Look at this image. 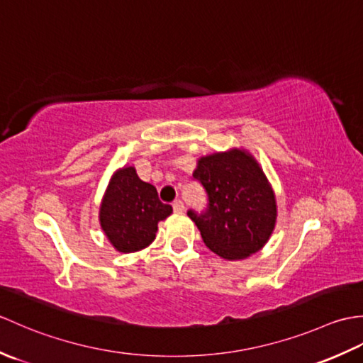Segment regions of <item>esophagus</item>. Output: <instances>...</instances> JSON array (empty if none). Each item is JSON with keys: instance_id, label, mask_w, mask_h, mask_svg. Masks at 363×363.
<instances>
[{"instance_id": "1", "label": "esophagus", "mask_w": 363, "mask_h": 363, "mask_svg": "<svg viewBox=\"0 0 363 363\" xmlns=\"http://www.w3.org/2000/svg\"><path fill=\"white\" fill-rule=\"evenodd\" d=\"M173 211L176 213H182L184 212V203L181 201V199H176V201L173 203Z\"/></svg>"}]
</instances>
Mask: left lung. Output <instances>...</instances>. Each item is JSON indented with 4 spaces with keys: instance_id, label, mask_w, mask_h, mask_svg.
<instances>
[{
    "instance_id": "1",
    "label": "left lung",
    "mask_w": 363,
    "mask_h": 363,
    "mask_svg": "<svg viewBox=\"0 0 363 363\" xmlns=\"http://www.w3.org/2000/svg\"><path fill=\"white\" fill-rule=\"evenodd\" d=\"M194 179L206 190L201 212L189 209L209 250L223 259L257 252L273 233L276 203L265 174L245 151L217 152L199 159Z\"/></svg>"
}]
</instances>
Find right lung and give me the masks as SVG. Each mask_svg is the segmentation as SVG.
Listing matches in <instances>:
<instances>
[{"mask_svg":"<svg viewBox=\"0 0 363 363\" xmlns=\"http://www.w3.org/2000/svg\"><path fill=\"white\" fill-rule=\"evenodd\" d=\"M173 207L159 199L157 190L137 176L134 167L113 174L99 212V221L111 243L120 252H134L148 246Z\"/></svg>","mask_w":363,"mask_h":363,"instance_id":"add662e5","label":"right lung"}]
</instances>
